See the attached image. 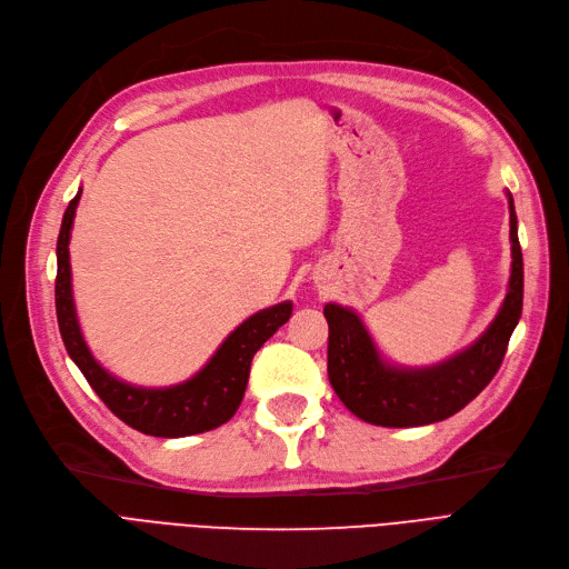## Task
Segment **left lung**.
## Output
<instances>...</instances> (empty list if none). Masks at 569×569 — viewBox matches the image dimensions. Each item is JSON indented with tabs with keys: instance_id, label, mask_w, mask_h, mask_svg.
Segmentation results:
<instances>
[{
	"instance_id": "left-lung-1",
	"label": "left lung",
	"mask_w": 569,
	"mask_h": 569,
	"mask_svg": "<svg viewBox=\"0 0 569 569\" xmlns=\"http://www.w3.org/2000/svg\"><path fill=\"white\" fill-rule=\"evenodd\" d=\"M511 223V278L502 308L490 327L469 348L425 369H403L385 361L361 317L343 306L327 303L329 322L327 371L338 399L357 418L380 427H420L446 420L479 395L502 367L509 338L522 310V254L513 198Z\"/></svg>"
}]
</instances>
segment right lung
Listing matches in <instances>:
<instances>
[{
    "label": "right lung",
    "instance_id": "add662e5",
    "mask_svg": "<svg viewBox=\"0 0 569 569\" xmlns=\"http://www.w3.org/2000/svg\"><path fill=\"white\" fill-rule=\"evenodd\" d=\"M81 189L64 210L58 236V276H56V312L62 343L72 361L88 380L90 388L107 403L109 411L132 429L149 437H191L229 422L244 397L249 367L257 350L276 333L289 317L291 303H278L244 320L229 333L212 359L189 380L170 388H134L130 382L113 378L100 361L90 355L72 297L70 236Z\"/></svg>",
    "mask_w": 569,
    "mask_h": 569
}]
</instances>
